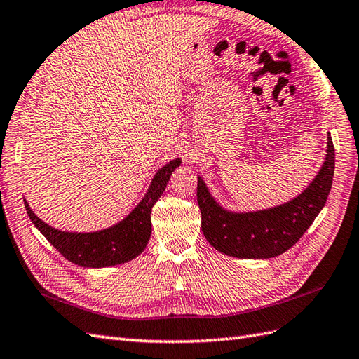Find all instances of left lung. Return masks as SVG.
<instances>
[{
    "label": "left lung",
    "mask_w": 359,
    "mask_h": 359,
    "mask_svg": "<svg viewBox=\"0 0 359 359\" xmlns=\"http://www.w3.org/2000/svg\"><path fill=\"white\" fill-rule=\"evenodd\" d=\"M335 169V149L327 137V154L318 175L302 194L273 208L234 213L216 203L198 178L201 229L210 245L238 259H269L295 245L325 207Z\"/></svg>",
    "instance_id": "left-lung-1"
}]
</instances>
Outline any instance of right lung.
Wrapping results in <instances>:
<instances>
[{
    "label": "right lung",
    "instance_id": "obj_1",
    "mask_svg": "<svg viewBox=\"0 0 359 359\" xmlns=\"http://www.w3.org/2000/svg\"><path fill=\"white\" fill-rule=\"evenodd\" d=\"M181 164V160H172L155 173L144 198L123 221L100 231L69 233L50 226L32 212L24 199L25 210L33 225L46 236L47 241L60 255L73 264L83 268H104L125 264L135 259L147 245L151 238V212L156 201L168 186L172 172Z\"/></svg>",
    "mask_w": 359,
    "mask_h": 359
}]
</instances>
